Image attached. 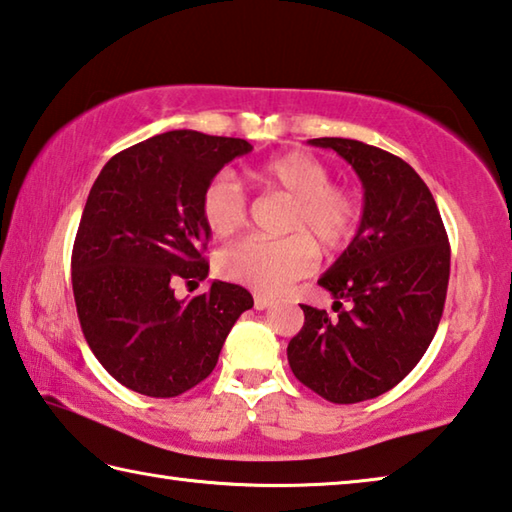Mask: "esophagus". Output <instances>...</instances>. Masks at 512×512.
<instances>
[{"label":"esophagus","instance_id":"esophagus-1","mask_svg":"<svg viewBox=\"0 0 512 512\" xmlns=\"http://www.w3.org/2000/svg\"><path fill=\"white\" fill-rule=\"evenodd\" d=\"M272 306V299L270 297H265V294H256L254 297V308L256 310H265V308H270Z\"/></svg>","mask_w":512,"mask_h":512}]
</instances>
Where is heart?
<instances>
[{
  "label": "heart",
  "mask_w": 512,
  "mask_h": 512,
  "mask_svg": "<svg viewBox=\"0 0 512 512\" xmlns=\"http://www.w3.org/2000/svg\"><path fill=\"white\" fill-rule=\"evenodd\" d=\"M263 191L292 197L279 240L249 238L218 256V272L263 294H281L317 265V241L326 254L346 249L360 227V202L353 191L330 184V170L306 152H288L249 168ZM202 220L215 238H229L247 224V197L236 177L215 175L202 195Z\"/></svg>",
  "instance_id": "1"
}]
</instances>
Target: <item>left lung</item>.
I'll return each instance as SVG.
<instances>
[{
    "mask_svg": "<svg viewBox=\"0 0 512 512\" xmlns=\"http://www.w3.org/2000/svg\"><path fill=\"white\" fill-rule=\"evenodd\" d=\"M360 177L364 211L342 256L321 276L333 310L301 306L288 344L297 380L335 405L378 398L405 380L432 344L450 281V242L427 184L407 161L369 143L310 139ZM342 302L348 311H339Z\"/></svg>",
    "mask_w": 512,
    "mask_h": 512,
    "instance_id": "1",
    "label": "left lung"
}]
</instances>
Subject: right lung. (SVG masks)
Segmentation results:
<instances>
[{"instance_id":"add662e5","label":"right lung","mask_w":512,"mask_h":512,"mask_svg":"<svg viewBox=\"0 0 512 512\" xmlns=\"http://www.w3.org/2000/svg\"><path fill=\"white\" fill-rule=\"evenodd\" d=\"M251 143L170 130L121 150L89 191L71 254L80 328L103 369L150 398L193 389L218 364L251 294L213 281L177 299L175 285L209 276L202 195Z\"/></svg>"}]
</instances>
